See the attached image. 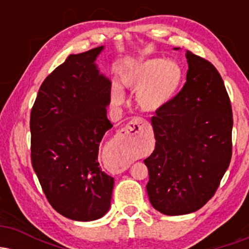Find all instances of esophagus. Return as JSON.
Instances as JSON below:
<instances>
[{
	"label": "esophagus",
	"mask_w": 249,
	"mask_h": 249,
	"mask_svg": "<svg viewBox=\"0 0 249 249\" xmlns=\"http://www.w3.org/2000/svg\"><path fill=\"white\" fill-rule=\"evenodd\" d=\"M146 123L142 118H139V117H136L131 121L124 128H122L121 132L123 137H136L137 134H139L144 130Z\"/></svg>",
	"instance_id": "esophagus-1"
}]
</instances>
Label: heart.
I'll use <instances>...</instances> for the list:
<instances>
[{
	"instance_id": "b5f03b06",
	"label": "heart",
	"mask_w": 249,
	"mask_h": 249,
	"mask_svg": "<svg viewBox=\"0 0 249 249\" xmlns=\"http://www.w3.org/2000/svg\"><path fill=\"white\" fill-rule=\"evenodd\" d=\"M181 65L173 59L150 58L137 62L122 73V85L136 92V101L142 111L153 112L172 98L182 81ZM111 101L123 105L125 95L119 88H112Z\"/></svg>"
}]
</instances>
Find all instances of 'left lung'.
Returning a JSON list of instances; mask_svg holds the SVG:
<instances>
[{"mask_svg":"<svg viewBox=\"0 0 249 249\" xmlns=\"http://www.w3.org/2000/svg\"><path fill=\"white\" fill-rule=\"evenodd\" d=\"M181 91L151 118L156 147L144 160L151 205L166 215L198 211L218 190L232 158L230 97L215 67L186 51Z\"/></svg>","mask_w":249,"mask_h":249,"instance_id":"obj_1","label":"left lung"}]
</instances>
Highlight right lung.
Instances as JSON below:
<instances>
[{"label": "right lung", "mask_w": 249, "mask_h": 249, "mask_svg": "<svg viewBox=\"0 0 249 249\" xmlns=\"http://www.w3.org/2000/svg\"><path fill=\"white\" fill-rule=\"evenodd\" d=\"M104 47L70 55L42 83L31 108V164L53 210L92 221L110 208L115 180L98 162L111 81L96 59Z\"/></svg>", "instance_id": "1"}]
</instances>
